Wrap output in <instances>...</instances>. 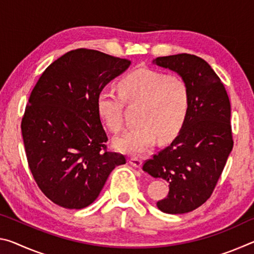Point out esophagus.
Instances as JSON below:
<instances>
[{
  "mask_svg": "<svg viewBox=\"0 0 254 254\" xmlns=\"http://www.w3.org/2000/svg\"><path fill=\"white\" fill-rule=\"evenodd\" d=\"M128 163H130L131 166L134 167V168H140V167L142 166V160L139 158L131 157V158H128Z\"/></svg>",
  "mask_w": 254,
  "mask_h": 254,
  "instance_id": "1",
  "label": "esophagus"
}]
</instances>
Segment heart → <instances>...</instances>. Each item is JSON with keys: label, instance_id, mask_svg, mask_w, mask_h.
<instances>
[{"label": "heart", "instance_id": "1", "mask_svg": "<svg viewBox=\"0 0 254 254\" xmlns=\"http://www.w3.org/2000/svg\"><path fill=\"white\" fill-rule=\"evenodd\" d=\"M119 87L123 99L109 89H103L96 98L98 117L114 133L123 127V100L130 105H139V124L114 140L119 151L142 156L153 147L158 136L167 141L183 128L189 107V89L183 78L141 68L124 76Z\"/></svg>", "mask_w": 254, "mask_h": 254}]
</instances>
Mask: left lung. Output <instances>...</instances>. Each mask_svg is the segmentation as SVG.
I'll return each instance as SVG.
<instances>
[{
    "instance_id": "obj_1",
    "label": "left lung",
    "mask_w": 254,
    "mask_h": 254,
    "mask_svg": "<svg viewBox=\"0 0 254 254\" xmlns=\"http://www.w3.org/2000/svg\"><path fill=\"white\" fill-rule=\"evenodd\" d=\"M186 81L189 107L179 134L168 147L144 162L142 169L169 184L157 203L167 214H184L207 200L233 148L231 104L224 85L204 59L179 54L153 60Z\"/></svg>"
}]
</instances>
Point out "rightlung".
<instances>
[{"mask_svg":"<svg viewBox=\"0 0 254 254\" xmlns=\"http://www.w3.org/2000/svg\"><path fill=\"white\" fill-rule=\"evenodd\" d=\"M131 62L76 49L47 67L32 89L21 122L29 168L41 191L64 208L95 200L126 157L107 151L96 110L98 93Z\"/></svg>","mask_w":254,"mask_h":254,"instance_id":"obj_1","label":"right lung"}]
</instances>
